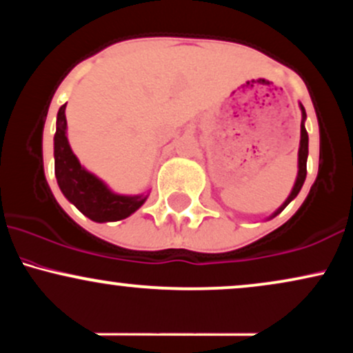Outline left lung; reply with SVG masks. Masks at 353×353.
<instances>
[{"instance_id": "8db88e82", "label": "left lung", "mask_w": 353, "mask_h": 353, "mask_svg": "<svg viewBox=\"0 0 353 353\" xmlns=\"http://www.w3.org/2000/svg\"><path fill=\"white\" fill-rule=\"evenodd\" d=\"M301 106V111H302V123H301V145H299V171H297V179L294 182V188L290 190L289 197H287L285 201H283V204L275 212H272V216H269V219H274L275 216H279V214L282 212L283 209L287 208V205L292 202L295 197H297V194L301 192L302 185H303V181H305V176H307V156H309V134H307V129H305V119H307V114H305V109H303L302 104H299Z\"/></svg>"}]
</instances>
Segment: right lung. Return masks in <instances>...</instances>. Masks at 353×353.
<instances>
[{
    "label": "right lung",
    "instance_id": "obj_1",
    "mask_svg": "<svg viewBox=\"0 0 353 353\" xmlns=\"http://www.w3.org/2000/svg\"><path fill=\"white\" fill-rule=\"evenodd\" d=\"M64 111L66 104L58 111L54 134V174L63 196L94 222H114L134 214L149 194H117L109 189L106 182L84 169L68 141Z\"/></svg>",
    "mask_w": 353,
    "mask_h": 353
}]
</instances>
